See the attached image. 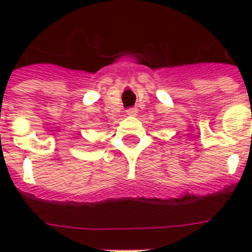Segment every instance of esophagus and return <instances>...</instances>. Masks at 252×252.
I'll list each match as a JSON object with an SVG mask.
<instances>
[{
	"instance_id": "obj_1",
	"label": "esophagus",
	"mask_w": 252,
	"mask_h": 252,
	"mask_svg": "<svg viewBox=\"0 0 252 252\" xmlns=\"http://www.w3.org/2000/svg\"><path fill=\"white\" fill-rule=\"evenodd\" d=\"M126 115H129V116H136V115H137V110H136V108H129V110H126Z\"/></svg>"
}]
</instances>
